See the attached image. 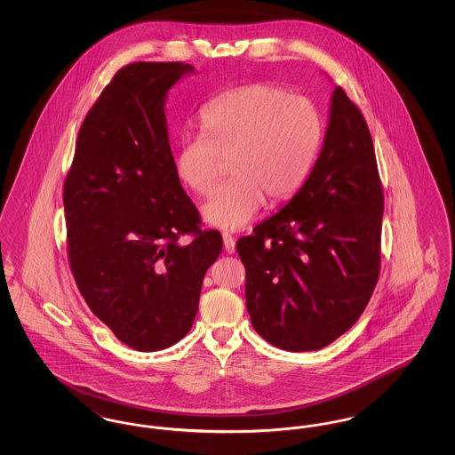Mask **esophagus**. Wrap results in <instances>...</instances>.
Segmentation results:
<instances>
[{
	"mask_svg": "<svg viewBox=\"0 0 455 455\" xmlns=\"http://www.w3.org/2000/svg\"><path fill=\"white\" fill-rule=\"evenodd\" d=\"M223 245H225V251H227L228 254L235 252V240H234V237H232L228 232L223 234Z\"/></svg>",
	"mask_w": 455,
	"mask_h": 455,
	"instance_id": "1",
	"label": "esophagus"
}]
</instances>
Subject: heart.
<instances>
[{
    "label": "heart",
    "instance_id": "heart-1",
    "mask_svg": "<svg viewBox=\"0 0 455 455\" xmlns=\"http://www.w3.org/2000/svg\"><path fill=\"white\" fill-rule=\"evenodd\" d=\"M204 136H186L175 173L196 195H206L228 160L232 179L203 204V218L225 230L242 228L266 197L280 203L305 180L323 143V119L305 97L269 84L234 88L204 108Z\"/></svg>",
    "mask_w": 455,
    "mask_h": 455
}]
</instances>
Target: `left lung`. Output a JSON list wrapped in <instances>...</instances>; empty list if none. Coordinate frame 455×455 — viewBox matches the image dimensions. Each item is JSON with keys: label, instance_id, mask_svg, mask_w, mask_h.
Listing matches in <instances>:
<instances>
[{"label": "left lung", "instance_id": "1", "mask_svg": "<svg viewBox=\"0 0 455 455\" xmlns=\"http://www.w3.org/2000/svg\"><path fill=\"white\" fill-rule=\"evenodd\" d=\"M384 195L367 123L331 95L323 150L282 210L238 238L252 327L273 347L314 351L363 314L380 269Z\"/></svg>", "mask_w": 455, "mask_h": 455}]
</instances>
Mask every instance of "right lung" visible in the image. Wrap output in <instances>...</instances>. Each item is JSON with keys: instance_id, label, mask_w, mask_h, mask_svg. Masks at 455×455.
<instances>
[{"instance_id": "add662e5", "label": "right lung", "mask_w": 455, "mask_h": 455, "mask_svg": "<svg viewBox=\"0 0 455 455\" xmlns=\"http://www.w3.org/2000/svg\"><path fill=\"white\" fill-rule=\"evenodd\" d=\"M193 73L186 63L119 69L80 128L66 177L75 282L90 310L136 351L165 349L189 332L204 275L223 249L218 230L199 228L169 143V90Z\"/></svg>"}]
</instances>
